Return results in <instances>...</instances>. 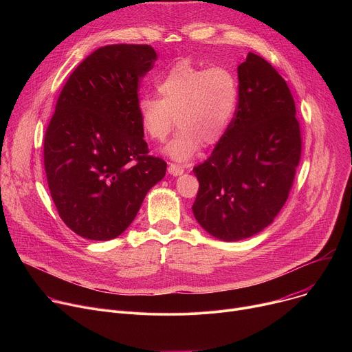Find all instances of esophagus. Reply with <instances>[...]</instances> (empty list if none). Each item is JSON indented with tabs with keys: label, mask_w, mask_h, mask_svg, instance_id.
<instances>
[{
	"label": "esophagus",
	"mask_w": 352,
	"mask_h": 352,
	"mask_svg": "<svg viewBox=\"0 0 352 352\" xmlns=\"http://www.w3.org/2000/svg\"><path fill=\"white\" fill-rule=\"evenodd\" d=\"M168 173L171 175H174V177H178V175H181L184 173V167L179 166V164H175V163H170L168 164Z\"/></svg>",
	"instance_id": "esophagus-1"
}]
</instances>
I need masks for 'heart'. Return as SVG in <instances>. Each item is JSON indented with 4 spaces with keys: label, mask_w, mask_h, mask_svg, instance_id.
Here are the masks:
<instances>
[{
    "label": "heart",
    "mask_w": 352,
    "mask_h": 352,
    "mask_svg": "<svg viewBox=\"0 0 352 352\" xmlns=\"http://www.w3.org/2000/svg\"><path fill=\"white\" fill-rule=\"evenodd\" d=\"M156 96L138 100L146 135L164 142L175 122L179 131L164 152L175 162L190 160L202 144L217 143L227 132L238 104V80L227 67L175 64L157 80Z\"/></svg>",
    "instance_id": "obj_1"
}]
</instances>
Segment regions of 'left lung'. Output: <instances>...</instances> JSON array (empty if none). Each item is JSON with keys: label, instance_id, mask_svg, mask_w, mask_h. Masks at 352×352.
Returning a JSON list of instances; mask_svg holds the SVG:
<instances>
[{"label": "left lung", "instance_id": "obj_1", "mask_svg": "<svg viewBox=\"0 0 352 352\" xmlns=\"http://www.w3.org/2000/svg\"><path fill=\"white\" fill-rule=\"evenodd\" d=\"M238 104L210 157L193 167L196 221L221 241H241L273 223L287 202L302 139L287 82L262 57L238 65Z\"/></svg>", "mask_w": 352, "mask_h": 352}]
</instances>
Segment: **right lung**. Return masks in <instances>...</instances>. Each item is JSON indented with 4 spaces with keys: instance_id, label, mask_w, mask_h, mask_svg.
Masks as SVG:
<instances>
[{
    "instance_id": "obj_1",
    "label": "right lung",
    "mask_w": 352,
    "mask_h": 352,
    "mask_svg": "<svg viewBox=\"0 0 352 352\" xmlns=\"http://www.w3.org/2000/svg\"><path fill=\"white\" fill-rule=\"evenodd\" d=\"M157 54L147 44L97 48L68 78L44 136V168L63 221L109 241L136 217L167 163L148 156L138 114L140 79Z\"/></svg>"
}]
</instances>
